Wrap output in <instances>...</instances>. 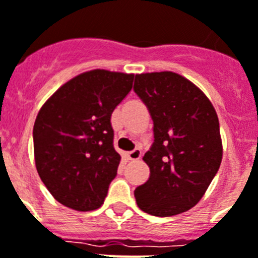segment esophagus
I'll list each match as a JSON object with an SVG mask.
<instances>
[{
	"instance_id": "34e87169",
	"label": "esophagus",
	"mask_w": 258,
	"mask_h": 258,
	"mask_svg": "<svg viewBox=\"0 0 258 258\" xmlns=\"http://www.w3.org/2000/svg\"><path fill=\"white\" fill-rule=\"evenodd\" d=\"M127 156V159L131 160V161H135V160H139L142 157V151L140 149H134L131 152H127L125 153Z\"/></svg>"
}]
</instances>
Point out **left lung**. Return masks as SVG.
<instances>
[{
	"instance_id": "left-lung-1",
	"label": "left lung",
	"mask_w": 258,
	"mask_h": 258,
	"mask_svg": "<svg viewBox=\"0 0 258 258\" xmlns=\"http://www.w3.org/2000/svg\"><path fill=\"white\" fill-rule=\"evenodd\" d=\"M134 90L148 107L155 142L143 160L149 178L135 190L155 216L182 214L202 199L223 157L219 119L206 94L178 73H142Z\"/></svg>"
}]
</instances>
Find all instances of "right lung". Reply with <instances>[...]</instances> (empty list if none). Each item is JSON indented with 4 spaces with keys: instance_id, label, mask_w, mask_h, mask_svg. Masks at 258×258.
I'll list each match as a JSON object with an SVG mask.
<instances>
[{
    "instance_id": "obj_1",
    "label": "right lung",
    "mask_w": 258,
    "mask_h": 258,
    "mask_svg": "<svg viewBox=\"0 0 258 258\" xmlns=\"http://www.w3.org/2000/svg\"><path fill=\"white\" fill-rule=\"evenodd\" d=\"M134 77L88 71L60 86L39 110L32 131L36 170L66 207L93 211L103 205L120 162L110 119L133 89Z\"/></svg>"
}]
</instances>
